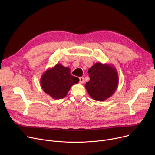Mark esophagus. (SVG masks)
I'll return each instance as SVG.
<instances>
[{"mask_svg": "<svg viewBox=\"0 0 155 155\" xmlns=\"http://www.w3.org/2000/svg\"><path fill=\"white\" fill-rule=\"evenodd\" d=\"M79 80H80V83L81 84H82L84 83V78L83 77H80Z\"/></svg>", "mask_w": 155, "mask_h": 155, "instance_id": "34e87169", "label": "esophagus"}]
</instances>
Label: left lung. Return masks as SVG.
I'll list each match as a JSON object with an SVG mask.
<instances>
[{
	"mask_svg": "<svg viewBox=\"0 0 155 155\" xmlns=\"http://www.w3.org/2000/svg\"><path fill=\"white\" fill-rule=\"evenodd\" d=\"M88 72L90 80L85 84V87L93 99L104 101L115 93L119 77L113 65L98 62L89 68Z\"/></svg>",
	"mask_w": 155,
	"mask_h": 155,
	"instance_id": "obj_1",
	"label": "left lung"
}]
</instances>
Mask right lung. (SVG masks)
<instances>
[{"label": "right lung", "instance_id": "1", "mask_svg": "<svg viewBox=\"0 0 155 155\" xmlns=\"http://www.w3.org/2000/svg\"><path fill=\"white\" fill-rule=\"evenodd\" d=\"M78 80L70 74L69 67L56 64L43 73L40 84L43 91L53 99H61L67 96L71 86L78 83Z\"/></svg>", "mask_w": 155, "mask_h": 155}]
</instances>
